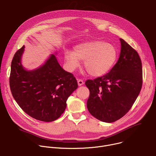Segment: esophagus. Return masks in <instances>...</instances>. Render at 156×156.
<instances>
[{"label": "esophagus", "mask_w": 156, "mask_h": 156, "mask_svg": "<svg viewBox=\"0 0 156 156\" xmlns=\"http://www.w3.org/2000/svg\"><path fill=\"white\" fill-rule=\"evenodd\" d=\"M78 84L79 86H81L84 84V81L82 80H78Z\"/></svg>", "instance_id": "obj_1"}]
</instances>
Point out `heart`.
Masks as SVG:
<instances>
[{
    "label": "heart",
    "mask_w": 156,
    "mask_h": 156,
    "mask_svg": "<svg viewBox=\"0 0 156 156\" xmlns=\"http://www.w3.org/2000/svg\"><path fill=\"white\" fill-rule=\"evenodd\" d=\"M118 52L112 44L103 41L83 42L73 48L72 52H66L64 60L70 71H73L83 60V67L91 76H102L113 68Z\"/></svg>",
    "instance_id": "1"
}]
</instances>
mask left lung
Segmentation results:
<instances>
[{
  "label": "left lung",
  "instance_id": "left-lung-1",
  "mask_svg": "<svg viewBox=\"0 0 156 156\" xmlns=\"http://www.w3.org/2000/svg\"><path fill=\"white\" fill-rule=\"evenodd\" d=\"M119 60L103 76L85 82L90 90L87 108L97 119L112 123L123 117L142 87V63L138 52L123 39Z\"/></svg>",
  "mask_w": 156,
  "mask_h": 156
}]
</instances>
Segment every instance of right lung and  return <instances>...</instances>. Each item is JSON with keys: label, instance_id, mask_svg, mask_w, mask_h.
Masks as SVG:
<instances>
[{"label": "right lung", "instance_id": "obj_1", "mask_svg": "<svg viewBox=\"0 0 156 156\" xmlns=\"http://www.w3.org/2000/svg\"><path fill=\"white\" fill-rule=\"evenodd\" d=\"M25 46L15 54L10 76L12 96L19 106L31 117L42 122L59 118L66 107V100L77 89L73 75L65 71L54 54L33 70L21 63Z\"/></svg>", "mask_w": 156, "mask_h": 156}]
</instances>
